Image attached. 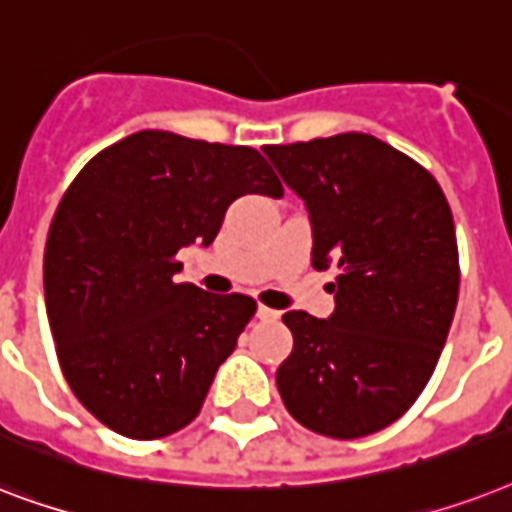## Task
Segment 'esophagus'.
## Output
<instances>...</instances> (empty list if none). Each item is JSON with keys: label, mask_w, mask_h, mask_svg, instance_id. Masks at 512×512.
Here are the masks:
<instances>
[{"label": "esophagus", "mask_w": 512, "mask_h": 512, "mask_svg": "<svg viewBox=\"0 0 512 512\" xmlns=\"http://www.w3.org/2000/svg\"><path fill=\"white\" fill-rule=\"evenodd\" d=\"M256 317H259V320H277V317H280V312H275V309H269V306H259V309H256Z\"/></svg>", "instance_id": "34e87169"}]
</instances>
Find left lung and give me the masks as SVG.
<instances>
[{"label":"left lung","mask_w":512,"mask_h":512,"mask_svg":"<svg viewBox=\"0 0 512 512\" xmlns=\"http://www.w3.org/2000/svg\"><path fill=\"white\" fill-rule=\"evenodd\" d=\"M312 222V267L338 269L327 320L288 312L277 391L298 423L359 439L410 410L455 317L452 211L428 171L378 137L346 132L264 147Z\"/></svg>","instance_id":"8db88e82"}]
</instances>
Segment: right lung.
<instances>
[{
    "instance_id": "add662e5",
    "label": "right lung",
    "mask_w": 512,
    "mask_h": 512,
    "mask_svg": "<svg viewBox=\"0 0 512 512\" xmlns=\"http://www.w3.org/2000/svg\"><path fill=\"white\" fill-rule=\"evenodd\" d=\"M243 195H282L253 147L145 129L94 155L60 200L44 251L49 327L68 386L110 431L185 428L235 351L256 301L174 275L177 253L214 243Z\"/></svg>"
}]
</instances>
